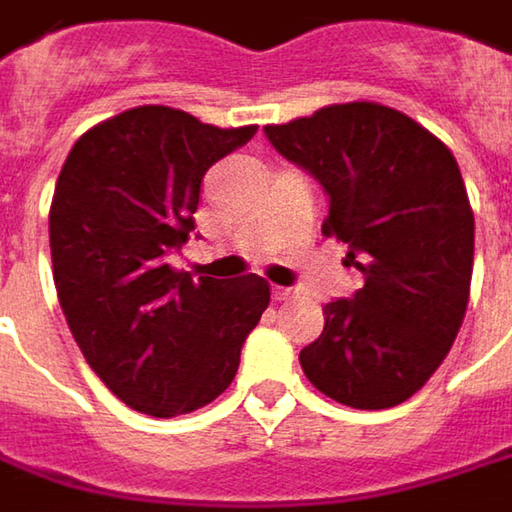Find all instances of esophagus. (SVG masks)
<instances>
[{"label":"esophagus","instance_id":"1","mask_svg":"<svg viewBox=\"0 0 512 512\" xmlns=\"http://www.w3.org/2000/svg\"><path fill=\"white\" fill-rule=\"evenodd\" d=\"M271 297H274L276 303H282V300H291V291H288V288H279V285H276L274 291H271Z\"/></svg>","mask_w":512,"mask_h":512}]
</instances>
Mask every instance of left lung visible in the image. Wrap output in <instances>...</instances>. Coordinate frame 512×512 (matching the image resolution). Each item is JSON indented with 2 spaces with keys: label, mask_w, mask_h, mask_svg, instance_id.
<instances>
[{
  "label": "left lung",
  "mask_w": 512,
  "mask_h": 512,
  "mask_svg": "<svg viewBox=\"0 0 512 512\" xmlns=\"http://www.w3.org/2000/svg\"><path fill=\"white\" fill-rule=\"evenodd\" d=\"M265 136L323 186V236L347 244L344 265L364 279L323 306V332L300 352L306 379L361 411L411 399L443 364L469 303L475 218L452 151L370 101L268 125Z\"/></svg>",
  "instance_id": "8db88e82"
}]
</instances>
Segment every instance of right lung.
<instances>
[{"label": "right lung", "instance_id": "right-lung-1", "mask_svg": "<svg viewBox=\"0 0 512 512\" xmlns=\"http://www.w3.org/2000/svg\"><path fill=\"white\" fill-rule=\"evenodd\" d=\"M256 128L145 104L87 130L57 177L49 244L60 309L92 373L148 417L198 411L236 379L271 303L259 276L174 271L203 174Z\"/></svg>", "mask_w": 512, "mask_h": 512}]
</instances>
